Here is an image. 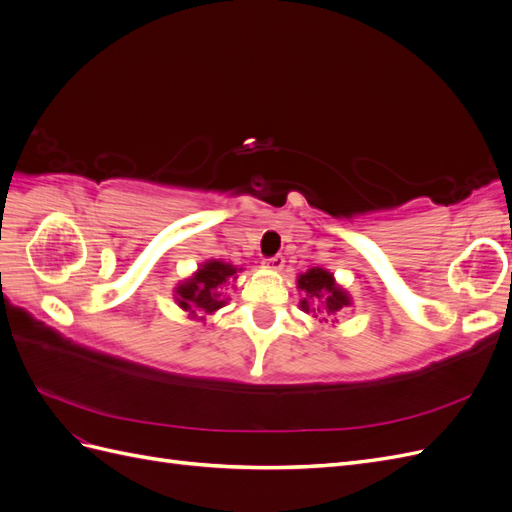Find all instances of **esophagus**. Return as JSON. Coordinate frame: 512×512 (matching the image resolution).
Segmentation results:
<instances>
[{"instance_id": "1", "label": "esophagus", "mask_w": 512, "mask_h": 512, "mask_svg": "<svg viewBox=\"0 0 512 512\" xmlns=\"http://www.w3.org/2000/svg\"><path fill=\"white\" fill-rule=\"evenodd\" d=\"M262 267H265L267 271H282L284 269V256H273V258H267L265 262H262Z\"/></svg>"}]
</instances>
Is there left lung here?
Returning <instances> with one entry per match:
<instances>
[{
	"label": "left lung",
	"mask_w": 512,
	"mask_h": 512,
	"mask_svg": "<svg viewBox=\"0 0 512 512\" xmlns=\"http://www.w3.org/2000/svg\"><path fill=\"white\" fill-rule=\"evenodd\" d=\"M297 288L303 294L299 307L305 314L312 312L316 316H322L324 322L352 305L348 290L335 282V275L329 269H307L305 273L297 275Z\"/></svg>",
	"instance_id": "left-lung-1"
}]
</instances>
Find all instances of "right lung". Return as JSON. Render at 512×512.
Returning a JSON list of instances; mask_svg holds the SVG:
<instances>
[{
	"instance_id": "1",
	"label": "right lung",
	"mask_w": 512,
	"mask_h": 512,
	"mask_svg": "<svg viewBox=\"0 0 512 512\" xmlns=\"http://www.w3.org/2000/svg\"><path fill=\"white\" fill-rule=\"evenodd\" d=\"M239 271L243 269L230 265V262L209 258L175 286L173 299L188 318L205 322L207 316H213L228 303L224 290H228L226 286L230 282H237Z\"/></svg>"
}]
</instances>
